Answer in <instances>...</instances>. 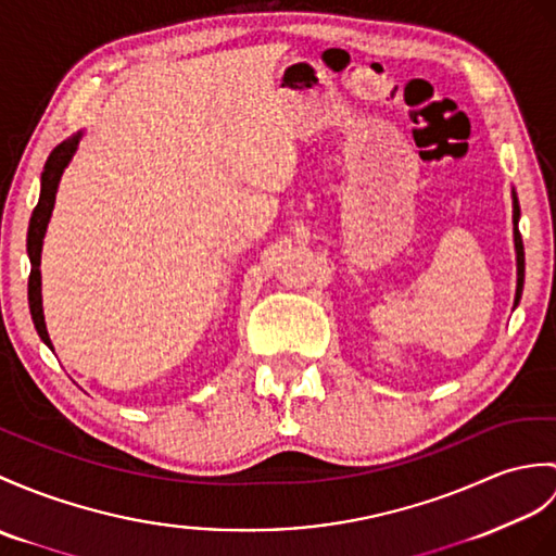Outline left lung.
Listing matches in <instances>:
<instances>
[{
	"label": "left lung",
	"mask_w": 556,
	"mask_h": 556,
	"mask_svg": "<svg viewBox=\"0 0 556 556\" xmlns=\"http://www.w3.org/2000/svg\"><path fill=\"white\" fill-rule=\"evenodd\" d=\"M519 199H516V191L511 189V219H514V251H516V293H514V307L519 305L521 293H523V273H526V257H523V241L519 235Z\"/></svg>",
	"instance_id": "left-lung-1"
}]
</instances>
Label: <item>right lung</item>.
<instances>
[{"mask_svg": "<svg viewBox=\"0 0 556 556\" xmlns=\"http://www.w3.org/2000/svg\"><path fill=\"white\" fill-rule=\"evenodd\" d=\"M85 130H77L68 139H63L61 144L49 153V159L45 163V170L40 177V201H37L30 225H28V257H30V279H28V303H30V315L35 321V329L40 333V339L54 351L51 345L49 331L45 325V309H42V273H40V263H42V243L51 219V211H54L56 203V191L63 173H66L68 163L73 161L77 147H80Z\"/></svg>", "mask_w": 556, "mask_h": 556, "instance_id": "right-lung-1", "label": "right lung"}]
</instances>
